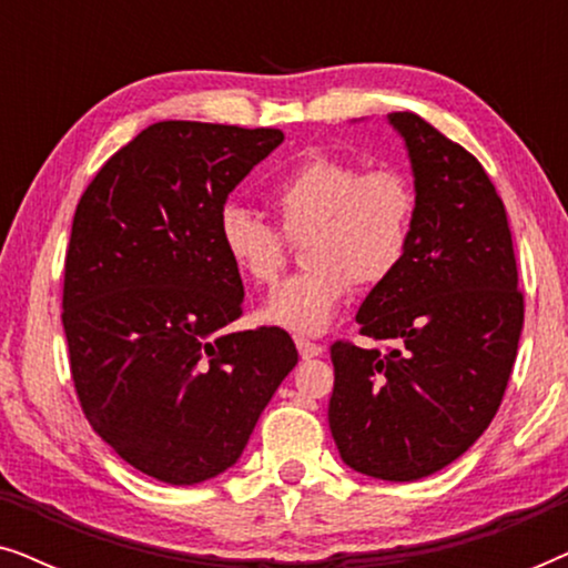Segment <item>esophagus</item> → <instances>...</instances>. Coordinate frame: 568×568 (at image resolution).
Instances as JSON below:
<instances>
[{
    "label": "esophagus",
    "mask_w": 568,
    "mask_h": 568,
    "mask_svg": "<svg viewBox=\"0 0 568 568\" xmlns=\"http://www.w3.org/2000/svg\"><path fill=\"white\" fill-rule=\"evenodd\" d=\"M294 344H297V352L302 359H313V356L323 354V346L313 344V341H307V338H294Z\"/></svg>",
    "instance_id": "34e87169"
}]
</instances>
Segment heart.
<instances>
[{"mask_svg":"<svg viewBox=\"0 0 568 568\" xmlns=\"http://www.w3.org/2000/svg\"><path fill=\"white\" fill-rule=\"evenodd\" d=\"M278 227L251 209L227 204L216 235L240 276L271 286L302 243L307 271L271 294L263 317L315 336L336 321L356 284H379L406 258L416 191L398 168L362 170L331 152H307L271 189Z\"/></svg>","mask_w":568,"mask_h":568,"instance_id":"b5f03b06","label":"heart"}]
</instances>
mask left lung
Instances as JSON below:
<instances>
[{
	"instance_id": "left-lung-1",
	"label": "left lung",
	"mask_w": 568,
	"mask_h": 568,
	"mask_svg": "<svg viewBox=\"0 0 568 568\" xmlns=\"http://www.w3.org/2000/svg\"><path fill=\"white\" fill-rule=\"evenodd\" d=\"M387 119L414 168V235L356 323L393 346H331L328 424L348 468L418 480L457 460L499 410L525 297L507 209L484 165L422 115Z\"/></svg>"
}]
</instances>
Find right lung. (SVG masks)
Returning <instances> with one entry per match:
<instances>
[{
	"instance_id": "add662e5",
	"label": "right lung",
	"mask_w": 568,
	"mask_h": 568,
	"mask_svg": "<svg viewBox=\"0 0 568 568\" xmlns=\"http://www.w3.org/2000/svg\"><path fill=\"white\" fill-rule=\"evenodd\" d=\"M278 129L160 121L77 204L64 261L69 369L82 414L129 465L193 486L237 463L297 364L290 333H230L243 278L216 222Z\"/></svg>"
}]
</instances>
